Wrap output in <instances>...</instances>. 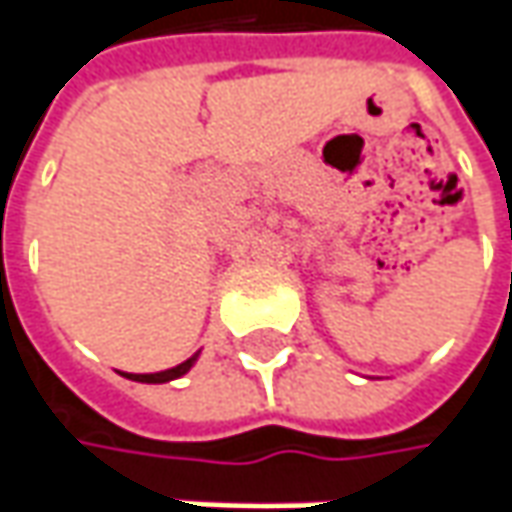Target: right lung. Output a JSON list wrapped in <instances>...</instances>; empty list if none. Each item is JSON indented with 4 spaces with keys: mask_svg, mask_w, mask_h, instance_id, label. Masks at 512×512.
Listing matches in <instances>:
<instances>
[{
    "mask_svg": "<svg viewBox=\"0 0 512 512\" xmlns=\"http://www.w3.org/2000/svg\"><path fill=\"white\" fill-rule=\"evenodd\" d=\"M193 362H196V356H190L187 362L176 364V367H170V370H162V373H130L128 379H133V382H148V384L170 382V379H179V376H185L187 370L193 367Z\"/></svg>",
    "mask_w": 512,
    "mask_h": 512,
    "instance_id": "obj_1",
    "label": "right lung"
}]
</instances>
